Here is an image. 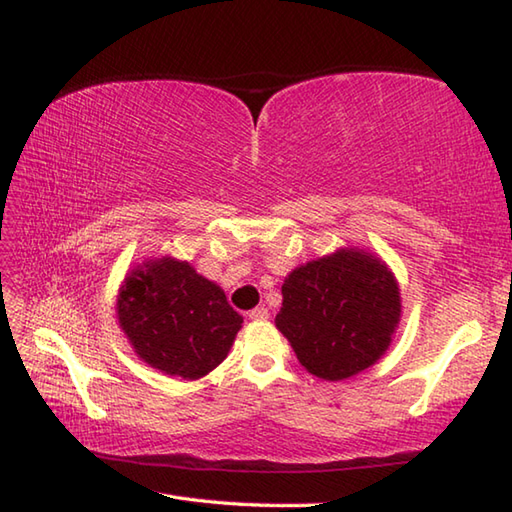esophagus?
Here are the masks:
<instances>
[{"mask_svg": "<svg viewBox=\"0 0 512 512\" xmlns=\"http://www.w3.org/2000/svg\"><path fill=\"white\" fill-rule=\"evenodd\" d=\"M268 308H264V306H257V308H253L248 312V317L253 319V321H266L268 319Z\"/></svg>", "mask_w": 512, "mask_h": 512, "instance_id": "esophagus-1", "label": "esophagus"}]
</instances>
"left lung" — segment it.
I'll return each instance as SVG.
<instances>
[{"mask_svg":"<svg viewBox=\"0 0 512 512\" xmlns=\"http://www.w3.org/2000/svg\"><path fill=\"white\" fill-rule=\"evenodd\" d=\"M281 295L275 325L299 363L323 380L374 365L400 321L394 275L380 259L352 248L292 270Z\"/></svg>","mask_w":512,"mask_h":512,"instance_id":"8db88e82","label":"left lung"}]
</instances>
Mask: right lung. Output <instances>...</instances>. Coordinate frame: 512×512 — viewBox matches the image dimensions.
<instances>
[{
    "mask_svg": "<svg viewBox=\"0 0 512 512\" xmlns=\"http://www.w3.org/2000/svg\"><path fill=\"white\" fill-rule=\"evenodd\" d=\"M116 310L145 363L187 380L220 365L242 328L222 288L171 257L147 262L127 277Z\"/></svg>",
    "mask_w": 512,
    "mask_h": 512,
    "instance_id": "add662e5",
    "label": "right lung"
}]
</instances>
